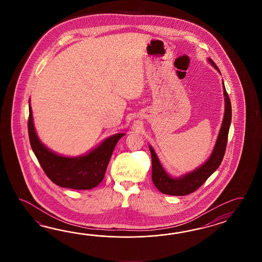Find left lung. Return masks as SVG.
I'll list each match as a JSON object with an SVG mask.
<instances>
[{
  "mask_svg": "<svg viewBox=\"0 0 262 262\" xmlns=\"http://www.w3.org/2000/svg\"><path fill=\"white\" fill-rule=\"evenodd\" d=\"M212 67L220 73L214 61L209 59ZM224 96H225V114L223 118L222 125L218 134L217 140L212 150L210 158L199 168L192 172L184 174L179 178H172L169 176L162 167L161 163L156 156V151L150 146L151 156V180L156 188L163 194L170 195H186L195 192L202 184L206 182L212 173L217 169L226 151L228 142V130L231 123V103L229 100L228 93L223 82Z\"/></svg>",
  "mask_w": 262,
  "mask_h": 262,
  "instance_id": "1",
  "label": "left lung"
}]
</instances>
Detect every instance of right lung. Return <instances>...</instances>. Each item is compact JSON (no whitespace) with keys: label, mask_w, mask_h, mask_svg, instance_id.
<instances>
[{"label":"right lung","mask_w":262,"mask_h":262,"mask_svg":"<svg viewBox=\"0 0 262 262\" xmlns=\"http://www.w3.org/2000/svg\"><path fill=\"white\" fill-rule=\"evenodd\" d=\"M28 132L31 147L46 175L61 187L78 190L92 189L100 184L118 140L125 135H113L85 156H59L48 149L38 139L34 129L30 104Z\"/></svg>","instance_id":"add662e5"}]
</instances>
